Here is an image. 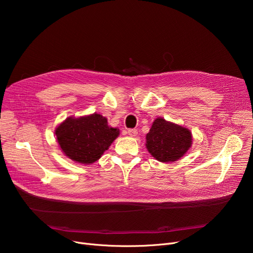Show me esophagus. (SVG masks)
<instances>
[{
  "mask_svg": "<svg viewBox=\"0 0 253 253\" xmlns=\"http://www.w3.org/2000/svg\"><path fill=\"white\" fill-rule=\"evenodd\" d=\"M128 134L132 137H134L137 135V130L136 129H129L128 130Z\"/></svg>",
  "mask_w": 253,
  "mask_h": 253,
  "instance_id": "34e87169",
  "label": "esophagus"
}]
</instances>
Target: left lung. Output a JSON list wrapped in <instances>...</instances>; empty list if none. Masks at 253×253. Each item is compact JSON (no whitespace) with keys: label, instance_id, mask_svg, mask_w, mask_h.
Masks as SVG:
<instances>
[{"label":"left lung","instance_id":"1","mask_svg":"<svg viewBox=\"0 0 253 253\" xmlns=\"http://www.w3.org/2000/svg\"><path fill=\"white\" fill-rule=\"evenodd\" d=\"M147 149L160 162H174L189 151L192 132L182 126L157 118L147 134Z\"/></svg>","mask_w":253,"mask_h":253}]
</instances>
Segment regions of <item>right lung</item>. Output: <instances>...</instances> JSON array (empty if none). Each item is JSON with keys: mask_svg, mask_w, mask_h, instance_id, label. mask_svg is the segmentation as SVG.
Returning a JSON list of instances; mask_svg holds the SVG:
<instances>
[{"mask_svg": "<svg viewBox=\"0 0 253 253\" xmlns=\"http://www.w3.org/2000/svg\"><path fill=\"white\" fill-rule=\"evenodd\" d=\"M119 133V129L108 125V119L96 113L80 118L69 117L55 129L57 142L64 155L85 165L97 161Z\"/></svg>", "mask_w": 253, "mask_h": 253, "instance_id": "1", "label": "right lung"}]
</instances>
